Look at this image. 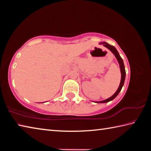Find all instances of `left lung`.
I'll return each instance as SVG.
<instances>
[{"instance_id":"obj_1","label":"left lung","mask_w":151,"mask_h":151,"mask_svg":"<svg viewBox=\"0 0 151 151\" xmlns=\"http://www.w3.org/2000/svg\"><path fill=\"white\" fill-rule=\"evenodd\" d=\"M100 44H103L104 47H106L107 48H108V49H109L112 53H113L114 55L115 56L117 60H118V62H119L120 68H121V83H120L118 89H117V91H116V93H114L112 96L110 97V98L106 99V100H104V101H102L94 102V103H108V102L113 100L114 98H116V96L118 95L120 92H121V89L122 88V86H123V85H124V80H125V76H126V72H125V68H124V65L123 60H122V58L121 57V56H120L119 53L118 52V51H117V50L116 49V48L114 47H113V46L109 45V44H108V43L105 42H101V43H100Z\"/></svg>"}]
</instances>
